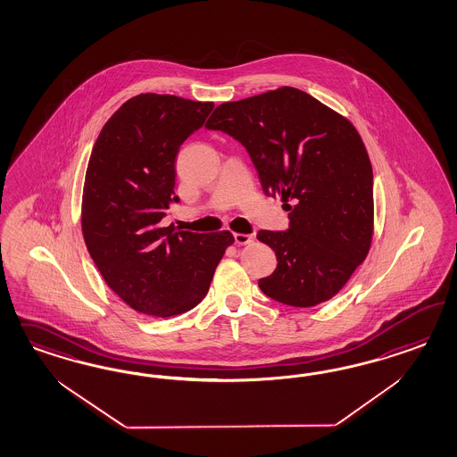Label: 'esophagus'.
Here are the masks:
<instances>
[{
  "mask_svg": "<svg viewBox=\"0 0 457 457\" xmlns=\"http://www.w3.org/2000/svg\"><path fill=\"white\" fill-rule=\"evenodd\" d=\"M235 241L236 245H241V246H245V245H249V243H253V241H254V236L243 235V233H235Z\"/></svg>",
  "mask_w": 457,
  "mask_h": 457,
  "instance_id": "obj_1",
  "label": "esophagus"
}]
</instances>
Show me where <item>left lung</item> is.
Wrapping results in <instances>:
<instances>
[{
    "mask_svg": "<svg viewBox=\"0 0 457 457\" xmlns=\"http://www.w3.org/2000/svg\"><path fill=\"white\" fill-rule=\"evenodd\" d=\"M248 151L266 195H281L288 231H260L277 270L258 281L266 296L315 306L345 287L374 236V172L353 124L293 87L226 102L209 117Z\"/></svg>",
    "mask_w": 457,
    "mask_h": 457,
    "instance_id": "1",
    "label": "left lung"
}]
</instances>
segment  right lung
I'll use <instances>...</instances> for the list:
<instances>
[{
    "mask_svg": "<svg viewBox=\"0 0 457 457\" xmlns=\"http://www.w3.org/2000/svg\"><path fill=\"white\" fill-rule=\"evenodd\" d=\"M212 109V102L140 94L112 115L92 149L83 239L105 283L138 313L167 319L189 312L235 243L229 231L174 233L161 226L179 201L176 155Z\"/></svg>",
    "mask_w": 457,
    "mask_h": 457,
    "instance_id": "right-lung-1",
    "label": "right lung"
}]
</instances>
